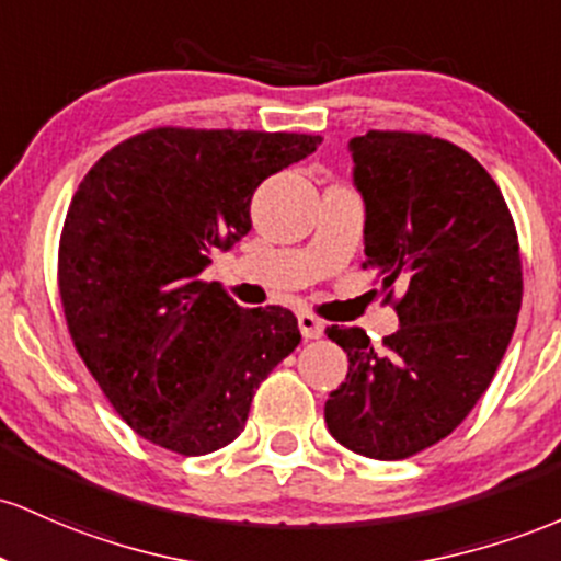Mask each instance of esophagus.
<instances>
[{"mask_svg":"<svg viewBox=\"0 0 561 561\" xmlns=\"http://www.w3.org/2000/svg\"><path fill=\"white\" fill-rule=\"evenodd\" d=\"M323 329H325V325L320 323L314 314H310V312L299 314V331H301V336H305V339H320V336H323Z\"/></svg>","mask_w":561,"mask_h":561,"instance_id":"34e87169","label":"esophagus"}]
</instances>
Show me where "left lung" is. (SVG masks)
Wrapping results in <instances>:
<instances>
[{
    "instance_id": "1",
    "label": "left lung",
    "mask_w": 561,
    "mask_h": 561,
    "mask_svg": "<svg viewBox=\"0 0 561 561\" xmlns=\"http://www.w3.org/2000/svg\"><path fill=\"white\" fill-rule=\"evenodd\" d=\"M347 148L363 267L405 294L383 350L363 329H325L350 357L325 424L344 448L400 461L448 437L493 381L522 305L517 230L495 180L458 145L368 131Z\"/></svg>"
}]
</instances>
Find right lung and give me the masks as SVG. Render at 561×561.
<instances>
[{
    "label": "right lung",
    "instance_id": "1",
    "mask_svg": "<svg viewBox=\"0 0 561 561\" xmlns=\"http://www.w3.org/2000/svg\"><path fill=\"white\" fill-rule=\"evenodd\" d=\"M291 131L150 129L81 180L60 236L68 331L140 437L206 456L243 432L254 389L301 333L291 310H243L201 273L251 230V196L318 150Z\"/></svg>",
    "mask_w": 561,
    "mask_h": 561
}]
</instances>
